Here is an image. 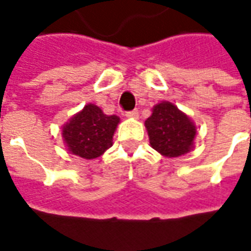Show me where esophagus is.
<instances>
[{"instance_id": "esophagus-1", "label": "esophagus", "mask_w": 251, "mask_h": 251, "mask_svg": "<svg viewBox=\"0 0 251 251\" xmlns=\"http://www.w3.org/2000/svg\"><path fill=\"white\" fill-rule=\"evenodd\" d=\"M126 116H127V118H131V119H136L137 116H139V111L137 110L127 111V112H126Z\"/></svg>"}]
</instances>
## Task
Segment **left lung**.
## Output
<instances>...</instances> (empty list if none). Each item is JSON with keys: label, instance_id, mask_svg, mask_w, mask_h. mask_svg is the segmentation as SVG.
Returning a JSON list of instances; mask_svg holds the SVG:
<instances>
[{"label": "left lung", "instance_id": "8db88e82", "mask_svg": "<svg viewBox=\"0 0 251 251\" xmlns=\"http://www.w3.org/2000/svg\"><path fill=\"white\" fill-rule=\"evenodd\" d=\"M146 128L152 148L167 157H178L193 147L195 124L172 103L163 101L154 105L146 120Z\"/></svg>", "mask_w": 251, "mask_h": 251}]
</instances>
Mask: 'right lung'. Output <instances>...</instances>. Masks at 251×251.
Listing matches in <instances>:
<instances>
[{
  "label": "right lung",
  "instance_id": "add662e5",
  "mask_svg": "<svg viewBox=\"0 0 251 251\" xmlns=\"http://www.w3.org/2000/svg\"><path fill=\"white\" fill-rule=\"evenodd\" d=\"M120 119L104 115L94 104H87L63 127V137L71 153L83 159H95L112 146V136Z\"/></svg>",
  "mask_w": 251,
  "mask_h": 251
}]
</instances>
